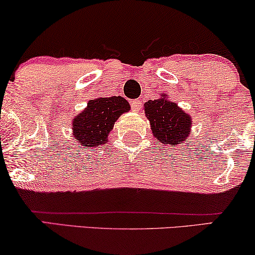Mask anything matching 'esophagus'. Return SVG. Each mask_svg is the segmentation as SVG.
<instances>
[{
  "label": "esophagus",
  "mask_w": 255,
  "mask_h": 255,
  "mask_svg": "<svg viewBox=\"0 0 255 255\" xmlns=\"http://www.w3.org/2000/svg\"><path fill=\"white\" fill-rule=\"evenodd\" d=\"M141 103H140V101L139 99H134V101H132L131 102V108H132V110L133 111H135V112H138L140 110V105Z\"/></svg>",
  "instance_id": "obj_1"
}]
</instances>
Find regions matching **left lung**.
<instances>
[{"mask_svg":"<svg viewBox=\"0 0 255 255\" xmlns=\"http://www.w3.org/2000/svg\"><path fill=\"white\" fill-rule=\"evenodd\" d=\"M145 115L150 121L152 134L158 143L177 145L188 139L192 128L190 115L185 114L178 104L168 101L166 95L144 104Z\"/></svg>","mask_w":255,"mask_h":255,"instance_id":"1","label":"left lung"}]
</instances>
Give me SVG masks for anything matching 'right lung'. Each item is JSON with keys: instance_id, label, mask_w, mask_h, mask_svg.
<instances>
[{"instance_id": "add662e5", "label": "right lung", "mask_w": 255, "mask_h": 255, "mask_svg": "<svg viewBox=\"0 0 255 255\" xmlns=\"http://www.w3.org/2000/svg\"><path fill=\"white\" fill-rule=\"evenodd\" d=\"M130 110L124 97H99L89 101L88 107L72 121V135L83 146H98L105 144L109 133L121 115Z\"/></svg>"}]
</instances>
